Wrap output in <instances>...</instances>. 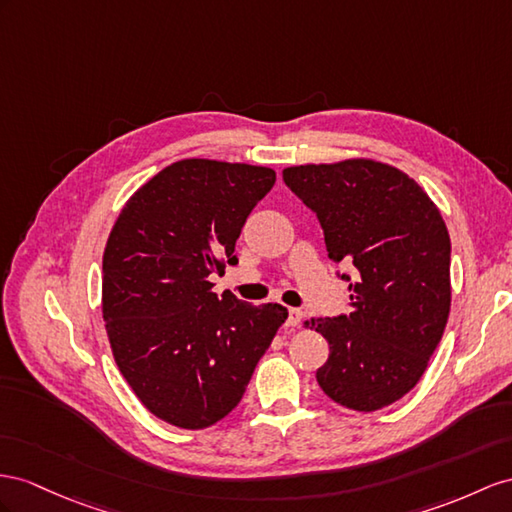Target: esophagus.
I'll return each mask as SVG.
<instances>
[{"mask_svg":"<svg viewBox=\"0 0 512 512\" xmlns=\"http://www.w3.org/2000/svg\"><path fill=\"white\" fill-rule=\"evenodd\" d=\"M300 320H303V311H300L298 307H292L290 309V316H287V326H298L300 324Z\"/></svg>","mask_w":512,"mask_h":512,"instance_id":"1","label":"esophagus"}]
</instances>
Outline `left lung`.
Returning a JSON list of instances; mask_svg holds the SVG:
<instances>
[{"instance_id":"left-lung-1","label":"left lung","mask_w":512,"mask_h":512,"mask_svg":"<svg viewBox=\"0 0 512 512\" xmlns=\"http://www.w3.org/2000/svg\"><path fill=\"white\" fill-rule=\"evenodd\" d=\"M283 181L318 216L329 257L355 268L348 316L311 320L329 342L318 383L346 409H383L417 385L448 322L445 222L409 175L374 160L292 166Z\"/></svg>"}]
</instances>
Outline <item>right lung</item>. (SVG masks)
I'll use <instances>...</instances> for the list:
<instances>
[{
	"label": "right lung",
	"instance_id": "right-lung-1",
	"mask_svg": "<svg viewBox=\"0 0 512 512\" xmlns=\"http://www.w3.org/2000/svg\"><path fill=\"white\" fill-rule=\"evenodd\" d=\"M266 166L181 160L127 201L103 253V320L112 355L140 402L199 430L242 400L287 309L212 292L238 264L235 240L272 190Z\"/></svg>",
	"mask_w": 512,
	"mask_h": 512
}]
</instances>
